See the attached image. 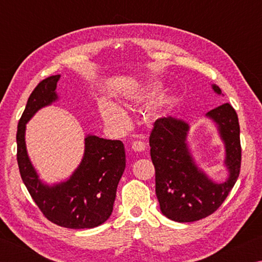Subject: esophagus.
I'll list each match as a JSON object with an SVG mask.
<instances>
[{"label": "esophagus", "instance_id": "1", "mask_svg": "<svg viewBox=\"0 0 262 262\" xmlns=\"http://www.w3.org/2000/svg\"><path fill=\"white\" fill-rule=\"evenodd\" d=\"M132 150L135 152H143V151H145V145L142 143V142L136 141L132 144Z\"/></svg>", "mask_w": 262, "mask_h": 262}]
</instances>
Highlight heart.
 Listing matches in <instances>:
<instances>
[{
    "instance_id": "obj_1",
    "label": "heart",
    "mask_w": 262,
    "mask_h": 262,
    "mask_svg": "<svg viewBox=\"0 0 262 262\" xmlns=\"http://www.w3.org/2000/svg\"><path fill=\"white\" fill-rule=\"evenodd\" d=\"M145 89L143 88H135L130 91L132 97L134 98H140V97H143L145 94ZM100 114L103 120L107 123L108 126L117 128V129H123L127 125V118L123 111L111 101H101L100 106Z\"/></svg>"
}]
</instances>
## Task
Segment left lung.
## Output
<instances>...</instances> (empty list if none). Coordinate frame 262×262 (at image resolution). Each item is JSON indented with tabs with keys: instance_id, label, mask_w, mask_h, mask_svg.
Masks as SVG:
<instances>
[{
	"instance_id": "8db88e82",
	"label": "left lung",
	"mask_w": 262,
	"mask_h": 262,
	"mask_svg": "<svg viewBox=\"0 0 262 262\" xmlns=\"http://www.w3.org/2000/svg\"><path fill=\"white\" fill-rule=\"evenodd\" d=\"M211 88L222 95L215 84ZM206 117L215 123L224 143L228 178L221 183L210 179L195 163L187 144V122L173 117L157 119L150 134V156L156 171V195L161 211L180 223L205 219L219 209L241 171V128L236 111L225 103L209 111Z\"/></svg>"
}]
</instances>
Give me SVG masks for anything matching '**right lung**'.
<instances>
[{
  "label": "right lung",
  "mask_w": 262,
  "mask_h": 262,
  "mask_svg": "<svg viewBox=\"0 0 262 262\" xmlns=\"http://www.w3.org/2000/svg\"><path fill=\"white\" fill-rule=\"evenodd\" d=\"M60 75L47 77L29 97L17 128V162L23 183L47 220L68 229H91L103 224L113 211L117 187L126 167L123 143L92 134L84 139L81 163L67 180L48 185L39 178L25 143L26 123L39 110L59 99Z\"/></svg>",
  "instance_id": "add662e5"
}]
</instances>
